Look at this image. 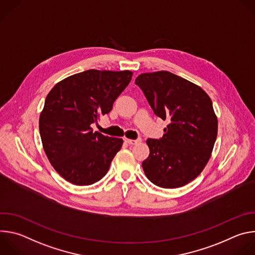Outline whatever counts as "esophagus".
<instances>
[{"label": "esophagus", "instance_id": "34e87169", "mask_svg": "<svg viewBox=\"0 0 255 255\" xmlns=\"http://www.w3.org/2000/svg\"><path fill=\"white\" fill-rule=\"evenodd\" d=\"M141 138H138V139H128V138H125L124 139V141L126 142V143H128L129 145H134V144H136V143H138V142H141Z\"/></svg>", "mask_w": 255, "mask_h": 255}]
</instances>
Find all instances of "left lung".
I'll return each instance as SVG.
<instances>
[{
	"mask_svg": "<svg viewBox=\"0 0 255 255\" xmlns=\"http://www.w3.org/2000/svg\"><path fill=\"white\" fill-rule=\"evenodd\" d=\"M135 84L154 114L169 122L161 138L147 139L150 153L143 170L160 188L183 187L210 159L218 132L212 101L202 88L169 71L142 74Z\"/></svg>",
	"mask_w": 255,
	"mask_h": 255,
	"instance_id": "obj_1",
	"label": "left lung"
}]
</instances>
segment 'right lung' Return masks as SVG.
<instances>
[{
    "label": "right lung",
    "mask_w": 255,
    "mask_h": 255,
    "mask_svg": "<svg viewBox=\"0 0 255 255\" xmlns=\"http://www.w3.org/2000/svg\"><path fill=\"white\" fill-rule=\"evenodd\" d=\"M132 72L89 69L70 76L49 92L39 118L44 151L69 183L93 185L103 178L121 149V138L93 132L91 125L110 113Z\"/></svg>",
    "instance_id": "obj_1"
}]
</instances>
